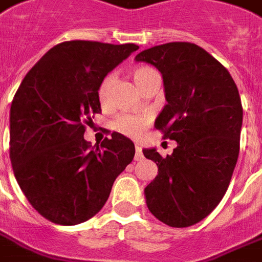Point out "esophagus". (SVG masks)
Returning a JSON list of instances; mask_svg holds the SVG:
<instances>
[{
    "mask_svg": "<svg viewBox=\"0 0 262 262\" xmlns=\"http://www.w3.org/2000/svg\"><path fill=\"white\" fill-rule=\"evenodd\" d=\"M135 148H136L135 160H136V161H141L142 158H144V155H142V149H141V146H140V145L136 144Z\"/></svg>",
    "mask_w": 262,
    "mask_h": 262,
    "instance_id": "34e87169",
    "label": "esophagus"
}]
</instances>
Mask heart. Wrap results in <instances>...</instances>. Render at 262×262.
<instances>
[{
  "label": "heart",
  "instance_id": "heart-1",
  "mask_svg": "<svg viewBox=\"0 0 262 262\" xmlns=\"http://www.w3.org/2000/svg\"><path fill=\"white\" fill-rule=\"evenodd\" d=\"M132 78L135 81L137 89L145 94L155 83L160 82V74L155 68L148 65H141L132 70ZM112 83H113V76L107 74L104 80L101 81L98 88V100L101 104H106L111 94ZM149 125L148 117H136V116H121L114 121V129L127 137L136 138L142 135L145 127Z\"/></svg>",
  "mask_w": 262,
  "mask_h": 262
}]
</instances>
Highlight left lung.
<instances>
[{"instance_id":"left-lung-1","label":"left lung","mask_w":262,"mask_h":262,"mask_svg":"<svg viewBox=\"0 0 262 262\" xmlns=\"http://www.w3.org/2000/svg\"><path fill=\"white\" fill-rule=\"evenodd\" d=\"M136 61L161 72L168 104L155 126L177 141L166 157L142 150L158 166L145 188L146 205L166 225H194L223 200L236 166L243 125L238 89L226 68L195 43L153 46Z\"/></svg>"}]
</instances>
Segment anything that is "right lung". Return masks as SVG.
I'll use <instances>...</instances> for the list:
<instances>
[{"label": "right lung", "mask_w": 262, "mask_h": 262, "mask_svg": "<svg viewBox=\"0 0 262 262\" xmlns=\"http://www.w3.org/2000/svg\"><path fill=\"white\" fill-rule=\"evenodd\" d=\"M135 43L65 41L28 72L10 106V161L30 205L58 225H77L102 209L114 180L135 157L129 138L101 145L83 138L100 113L98 88L136 52Z\"/></svg>", "instance_id": "right-lung-1"}]
</instances>
